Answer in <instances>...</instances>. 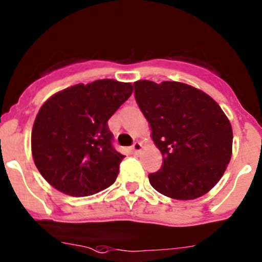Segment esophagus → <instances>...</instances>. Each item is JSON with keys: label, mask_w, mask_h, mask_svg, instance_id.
I'll use <instances>...</instances> for the list:
<instances>
[{"label": "esophagus", "mask_w": 262, "mask_h": 262, "mask_svg": "<svg viewBox=\"0 0 262 262\" xmlns=\"http://www.w3.org/2000/svg\"><path fill=\"white\" fill-rule=\"evenodd\" d=\"M142 148H143V145H142V143H139V142H136L134 143L133 145H132V152H133L134 154H137V153H139L140 150H142Z\"/></svg>", "instance_id": "esophagus-1"}]
</instances>
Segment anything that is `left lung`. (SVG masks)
I'll return each instance as SVG.
<instances>
[{
    "mask_svg": "<svg viewBox=\"0 0 262 262\" xmlns=\"http://www.w3.org/2000/svg\"><path fill=\"white\" fill-rule=\"evenodd\" d=\"M136 100L152 129L163 164L152 187L173 200L203 196L224 176L232 156V126L202 90L180 81L134 82Z\"/></svg>",
    "mask_w": 262,
    "mask_h": 262,
    "instance_id": "8db88e82",
    "label": "left lung"
}]
</instances>
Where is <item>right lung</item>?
Listing matches in <instances>:
<instances>
[{"instance_id": "right-lung-1", "label": "right lung", "mask_w": 262, "mask_h": 262, "mask_svg": "<svg viewBox=\"0 0 262 262\" xmlns=\"http://www.w3.org/2000/svg\"><path fill=\"white\" fill-rule=\"evenodd\" d=\"M133 93L130 82L101 79L57 92L38 110L32 158L54 188L85 197L117 180L123 154L113 148L108 120Z\"/></svg>"}]
</instances>
